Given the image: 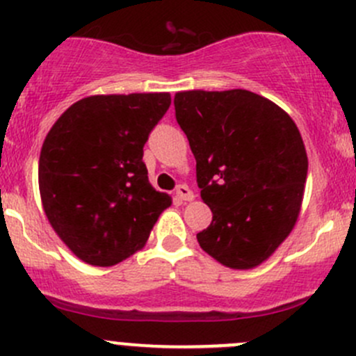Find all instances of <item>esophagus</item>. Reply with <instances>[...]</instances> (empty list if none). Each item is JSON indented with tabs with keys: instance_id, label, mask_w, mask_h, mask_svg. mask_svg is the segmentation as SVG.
I'll list each match as a JSON object with an SVG mask.
<instances>
[{
	"instance_id": "1",
	"label": "esophagus",
	"mask_w": 356,
	"mask_h": 356,
	"mask_svg": "<svg viewBox=\"0 0 356 356\" xmlns=\"http://www.w3.org/2000/svg\"><path fill=\"white\" fill-rule=\"evenodd\" d=\"M175 195L179 196L182 201H193L195 200V193L188 188L186 184H181L177 189H175Z\"/></svg>"
}]
</instances>
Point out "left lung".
<instances>
[{"instance_id": "8db88e82", "label": "left lung", "mask_w": 356, "mask_h": 356, "mask_svg": "<svg viewBox=\"0 0 356 356\" xmlns=\"http://www.w3.org/2000/svg\"><path fill=\"white\" fill-rule=\"evenodd\" d=\"M174 106L213 213L196 234L200 246L229 268L258 267L291 234L303 203L308 158L296 124L246 89L181 91Z\"/></svg>"}]
</instances>
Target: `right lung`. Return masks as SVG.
Returning <instances> with one entry per match:
<instances>
[{
    "label": "right lung",
    "instance_id": "add662e5",
    "mask_svg": "<svg viewBox=\"0 0 356 356\" xmlns=\"http://www.w3.org/2000/svg\"><path fill=\"white\" fill-rule=\"evenodd\" d=\"M168 92L96 95L53 124L39 156V193L53 231L82 261L111 267L143 250L172 198L148 181L143 146Z\"/></svg>",
    "mask_w": 356,
    "mask_h": 356
}]
</instances>
